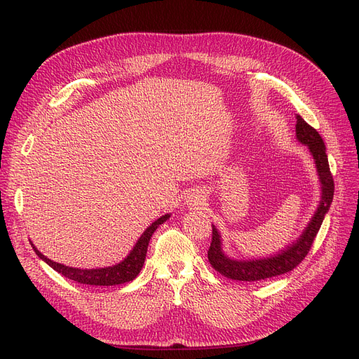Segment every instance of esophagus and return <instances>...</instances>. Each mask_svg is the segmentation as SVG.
<instances>
[{"instance_id":"obj_1","label":"esophagus","mask_w":359,"mask_h":359,"mask_svg":"<svg viewBox=\"0 0 359 359\" xmlns=\"http://www.w3.org/2000/svg\"><path fill=\"white\" fill-rule=\"evenodd\" d=\"M203 202V196L199 192H195L194 195H191L189 198V205H201Z\"/></svg>"}]
</instances>
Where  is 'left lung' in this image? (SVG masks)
<instances>
[{
	"instance_id": "obj_1",
	"label": "left lung",
	"mask_w": 359,
	"mask_h": 359,
	"mask_svg": "<svg viewBox=\"0 0 359 359\" xmlns=\"http://www.w3.org/2000/svg\"><path fill=\"white\" fill-rule=\"evenodd\" d=\"M295 137L298 142L307 145L316 164L317 176L320 182V191H322V196H320L317 210L311 219L309 221L307 227L295 241H292V244H288L285 249L279 250L273 256L259 259L241 260L225 255V252L222 250L221 234L215 225H212V241L208 250V260L211 263V266L225 278L246 282H256L273 278L297 268L301 260H303L310 252L311 244L320 227H322L325 215L329 212L330 203L333 201L334 183L329 168L326 147L322 137H320L318 132L314 128H311L301 116H297Z\"/></svg>"
}]
</instances>
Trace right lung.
I'll use <instances>...</instances> for the list:
<instances>
[{
	"instance_id": "obj_1",
	"label": "right lung",
	"mask_w": 359,
	"mask_h": 359,
	"mask_svg": "<svg viewBox=\"0 0 359 359\" xmlns=\"http://www.w3.org/2000/svg\"><path fill=\"white\" fill-rule=\"evenodd\" d=\"M170 215L172 214H165L163 217H160L158 219H156L149 227L141 234V237L138 238V241L135 243L134 249L129 252V255L116 265L111 266H106V268H96V269H81V268H72V266H67L62 265V263L53 262L50 259H48L46 256H43L39 250L36 249L34 244L32 243V248L36 252V255L39 256L43 262H46L48 265L56 271L58 273L64 275L68 279H72L79 284H86V285H99V287H110V285H121L125 284V282H130L134 280L138 273L141 272L144 262H145V256H147V249H148V243L149 238L153 237L154 231L160 227L163 222H165Z\"/></svg>"
}]
</instances>
